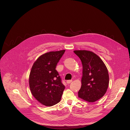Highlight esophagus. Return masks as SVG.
Instances as JSON below:
<instances>
[{
	"mask_svg": "<svg viewBox=\"0 0 130 130\" xmlns=\"http://www.w3.org/2000/svg\"><path fill=\"white\" fill-rule=\"evenodd\" d=\"M71 82H72V80H67V81H66V82H67V84H69V83H70Z\"/></svg>",
	"mask_w": 130,
	"mask_h": 130,
	"instance_id": "34e87169",
	"label": "esophagus"
}]
</instances>
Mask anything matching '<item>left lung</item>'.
<instances>
[{"instance_id":"1","label":"left lung","mask_w":130,"mask_h":130,"mask_svg":"<svg viewBox=\"0 0 130 130\" xmlns=\"http://www.w3.org/2000/svg\"><path fill=\"white\" fill-rule=\"evenodd\" d=\"M80 59L83 66L82 85L78 96L89 102L102 98L106 92L109 84L107 69L97 54L90 51H73Z\"/></svg>"}]
</instances>
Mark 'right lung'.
I'll return each mask as SVG.
<instances>
[{
    "instance_id": "1",
    "label": "right lung",
    "mask_w": 130,
    "mask_h": 130,
    "mask_svg": "<svg viewBox=\"0 0 130 130\" xmlns=\"http://www.w3.org/2000/svg\"><path fill=\"white\" fill-rule=\"evenodd\" d=\"M65 51H51L42 55L31 68L29 76L31 92L45 106H51L61 101L65 86L55 68Z\"/></svg>"
}]
</instances>
